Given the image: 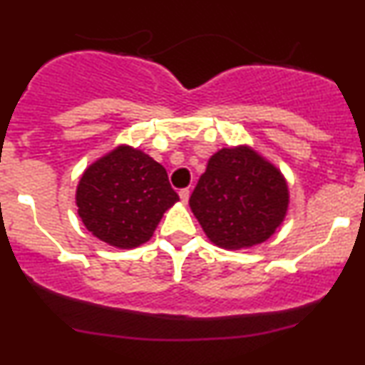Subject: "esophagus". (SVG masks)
Returning a JSON list of instances; mask_svg holds the SVG:
<instances>
[{"instance_id": "34e87169", "label": "esophagus", "mask_w": 365, "mask_h": 365, "mask_svg": "<svg viewBox=\"0 0 365 365\" xmlns=\"http://www.w3.org/2000/svg\"><path fill=\"white\" fill-rule=\"evenodd\" d=\"M180 199H182V202H188V197H190V190L188 188H182V190L178 192Z\"/></svg>"}]
</instances>
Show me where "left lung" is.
<instances>
[{"mask_svg": "<svg viewBox=\"0 0 365 365\" xmlns=\"http://www.w3.org/2000/svg\"><path fill=\"white\" fill-rule=\"evenodd\" d=\"M188 204L212 243L238 250L274 235L289 192L282 173L253 149L222 148L210 156Z\"/></svg>", "mask_w": 365, "mask_h": 365, "instance_id": "left-lung-1", "label": "left lung"}]
</instances>
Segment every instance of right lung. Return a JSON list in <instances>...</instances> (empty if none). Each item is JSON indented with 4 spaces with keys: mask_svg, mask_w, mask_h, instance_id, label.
I'll use <instances>...</instances> for the list:
<instances>
[{
    "mask_svg": "<svg viewBox=\"0 0 365 365\" xmlns=\"http://www.w3.org/2000/svg\"><path fill=\"white\" fill-rule=\"evenodd\" d=\"M177 200L163 166L129 146H118L86 168L76 190L83 225L117 248L146 243Z\"/></svg>",
    "mask_w": 365,
    "mask_h": 365,
    "instance_id": "1",
    "label": "right lung"
}]
</instances>
